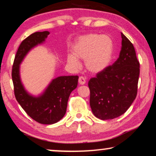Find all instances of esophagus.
Segmentation results:
<instances>
[{
	"label": "esophagus",
	"instance_id": "obj_1",
	"mask_svg": "<svg viewBox=\"0 0 156 156\" xmlns=\"http://www.w3.org/2000/svg\"><path fill=\"white\" fill-rule=\"evenodd\" d=\"M79 83H80V84H84L86 83V80H85V78L84 77V76H80L79 77Z\"/></svg>",
	"mask_w": 156,
	"mask_h": 156
}]
</instances>
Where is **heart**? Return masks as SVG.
<instances>
[{"mask_svg": "<svg viewBox=\"0 0 156 156\" xmlns=\"http://www.w3.org/2000/svg\"><path fill=\"white\" fill-rule=\"evenodd\" d=\"M73 54L67 56V62L75 69L80 67L79 59L84 61L91 73H100L110 65L114 53V41L108 35L91 33L80 36L72 48Z\"/></svg>", "mask_w": 156, "mask_h": 156, "instance_id": "obj_1", "label": "heart"}]
</instances>
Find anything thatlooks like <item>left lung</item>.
<instances>
[{
  "label": "left lung",
  "instance_id": "left-lung-1",
  "mask_svg": "<svg viewBox=\"0 0 156 156\" xmlns=\"http://www.w3.org/2000/svg\"><path fill=\"white\" fill-rule=\"evenodd\" d=\"M121 36L122 48L116 62L88 82L91 109L102 120L124 114L137 96L140 63L133 44L122 33Z\"/></svg>",
  "mask_w": 156,
  "mask_h": 156
}]
</instances>
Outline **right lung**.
Masks as SVG:
<instances>
[{"instance_id": "obj_1", "label": "right lung", "mask_w": 156, "mask_h": 156, "mask_svg": "<svg viewBox=\"0 0 156 156\" xmlns=\"http://www.w3.org/2000/svg\"><path fill=\"white\" fill-rule=\"evenodd\" d=\"M49 32H35L20 44L12 67V80L16 100L29 116L38 123L51 125L64 116L71 92L76 89L78 76H62L51 81L41 95H30L24 89L20 79V64L30 50L42 44Z\"/></svg>"}]
</instances>
